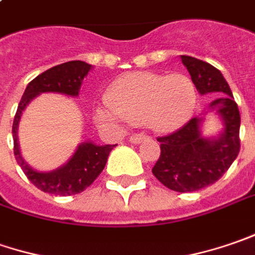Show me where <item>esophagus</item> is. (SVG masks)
Returning a JSON list of instances; mask_svg holds the SVG:
<instances>
[{"mask_svg": "<svg viewBox=\"0 0 255 255\" xmlns=\"http://www.w3.org/2000/svg\"><path fill=\"white\" fill-rule=\"evenodd\" d=\"M148 138V135L147 134H144V132H141V134H132L131 137H129V141L132 142V144H138L141 141H144V139Z\"/></svg>", "mask_w": 255, "mask_h": 255, "instance_id": "esophagus-1", "label": "esophagus"}]
</instances>
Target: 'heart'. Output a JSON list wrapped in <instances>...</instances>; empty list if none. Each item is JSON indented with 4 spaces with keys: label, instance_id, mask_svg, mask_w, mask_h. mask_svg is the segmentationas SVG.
I'll return each mask as SVG.
<instances>
[{
    "label": "heart",
    "instance_id": "obj_1",
    "mask_svg": "<svg viewBox=\"0 0 255 255\" xmlns=\"http://www.w3.org/2000/svg\"><path fill=\"white\" fill-rule=\"evenodd\" d=\"M197 101L195 85L185 74L162 75L132 72L107 91V106L95 108L103 123H147L157 131H171L191 116Z\"/></svg>",
    "mask_w": 255,
    "mask_h": 255
}]
</instances>
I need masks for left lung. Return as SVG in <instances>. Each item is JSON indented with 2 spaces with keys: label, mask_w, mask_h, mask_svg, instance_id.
Segmentation results:
<instances>
[{
  "label": "left lung",
  "mask_w": 255,
  "mask_h": 255,
  "mask_svg": "<svg viewBox=\"0 0 255 255\" xmlns=\"http://www.w3.org/2000/svg\"><path fill=\"white\" fill-rule=\"evenodd\" d=\"M200 94L223 93L208 111H217L224 121V131L218 138H204L200 134L201 118L194 117L168 135L158 137L160 158L152 174L167 188L178 193H193L220 180L240 152V111L230 85L223 74L208 62L181 55Z\"/></svg>",
  "instance_id": "8db88e82"
}]
</instances>
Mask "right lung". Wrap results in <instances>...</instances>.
I'll list each match as a JSON object with an SVG mask.
<instances>
[{"label":"right lung","mask_w":255,"mask_h":255,"mask_svg":"<svg viewBox=\"0 0 255 255\" xmlns=\"http://www.w3.org/2000/svg\"><path fill=\"white\" fill-rule=\"evenodd\" d=\"M93 67L84 61H68L55 65L50 70L39 74L28 84L24 95L18 104V110L12 123V138H14V155L22 168L27 178L41 191L55 195H72L84 191L94 183L107 164L110 151L116 145H95L93 142H83L75 154L65 165L51 172H39L28 167L22 160L18 147L17 129L18 123L24 108L28 103L41 93H61L75 97L78 95L84 77Z\"/></svg>","instance_id":"1"}]
</instances>
